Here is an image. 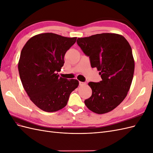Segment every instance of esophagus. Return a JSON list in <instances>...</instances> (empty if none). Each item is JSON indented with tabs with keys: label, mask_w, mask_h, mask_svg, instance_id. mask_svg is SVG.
<instances>
[{
	"label": "esophagus",
	"mask_w": 153,
	"mask_h": 153,
	"mask_svg": "<svg viewBox=\"0 0 153 153\" xmlns=\"http://www.w3.org/2000/svg\"><path fill=\"white\" fill-rule=\"evenodd\" d=\"M86 83L85 82H79V85H85Z\"/></svg>",
	"instance_id": "obj_1"
}]
</instances>
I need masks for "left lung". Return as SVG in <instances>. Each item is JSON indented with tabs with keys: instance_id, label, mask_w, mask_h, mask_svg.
Returning <instances> with one entry per match:
<instances>
[{
	"instance_id": "1",
	"label": "left lung",
	"mask_w": 153,
	"mask_h": 153,
	"mask_svg": "<svg viewBox=\"0 0 153 153\" xmlns=\"http://www.w3.org/2000/svg\"><path fill=\"white\" fill-rule=\"evenodd\" d=\"M76 42L102 79L88 84L92 92L85 105L96 114L108 113L122 102L130 88L135 69L131 48L124 36L114 33L78 38Z\"/></svg>"
}]
</instances>
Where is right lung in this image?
Returning a JSON list of instances; mask_svg holds the SVG:
<instances>
[{
	"instance_id": "obj_1",
	"label": "right lung",
	"mask_w": 153,
	"mask_h": 153,
	"mask_svg": "<svg viewBox=\"0 0 153 153\" xmlns=\"http://www.w3.org/2000/svg\"><path fill=\"white\" fill-rule=\"evenodd\" d=\"M76 38L43 33L30 38L23 47L18 62L20 79L30 100L41 110L56 112L67 105L77 80L59 77L66 52Z\"/></svg>"
}]
</instances>
